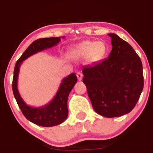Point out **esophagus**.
Instances as JSON below:
<instances>
[{"label": "esophagus", "instance_id": "1", "mask_svg": "<svg viewBox=\"0 0 153 153\" xmlns=\"http://www.w3.org/2000/svg\"><path fill=\"white\" fill-rule=\"evenodd\" d=\"M76 76H77V79H78L79 81H81V80H82L83 74H81V72H76Z\"/></svg>", "mask_w": 153, "mask_h": 153}]
</instances>
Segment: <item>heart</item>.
Wrapping results in <instances>:
<instances>
[{
	"mask_svg": "<svg viewBox=\"0 0 153 153\" xmlns=\"http://www.w3.org/2000/svg\"><path fill=\"white\" fill-rule=\"evenodd\" d=\"M106 51V45L102 42L84 41L72 48L70 51V56L74 58L88 57L94 62L101 59Z\"/></svg>",
	"mask_w": 153,
	"mask_h": 153,
	"instance_id": "obj_1",
	"label": "heart"
}]
</instances>
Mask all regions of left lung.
<instances>
[{
    "label": "left lung",
    "mask_w": 153,
    "mask_h": 153,
    "mask_svg": "<svg viewBox=\"0 0 153 153\" xmlns=\"http://www.w3.org/2000/svg\"><path fill=\"white\" fill-rule=\"evenodd\" d=\"M108 58L83 68V82L96 113L106 118L127 114L134 108L143 88V66L127 42L114 33Z\"/></svg>",
    "instance_id": "8db88e82"
}]
</instances>
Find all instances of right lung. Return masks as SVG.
Instances as JSON below:
<instances>
[{"instance_id":"right-lung-1","label":"right lung","mask_w":153,"mask_h":153,"mask_svg":"<svg viewBox=\"0 0 153 153\" xmlns=\"http://www.w3.org/2000/svg\"><path fill=\"white\" fill-rule=\"evenodd\" d=\"M64 38L65 36L61 37ZM60 37L41 38L33 42L27 48L16 62L12 80V91L16 101L21 111L31 123L42 127H53L60 125L66 120L68 115V99L70 93L76 84L77 77L74 73L68 75L62 79L55 97L49 103L40 107H32L28 106L21 97L17 88L18 76L20 66L22 62L33 54L57 45Z\"/></svg>"}]
</instances>
